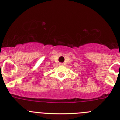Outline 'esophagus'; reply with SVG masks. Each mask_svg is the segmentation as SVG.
I'll list each match as a JSON object with an SVG mask.
<instances>
[{
    "instance_id": "1",
    "label": "esophagus",
    "mask_w": 120,
    "mask_h": 120,
    "mask_svg": "<svg viewBox=\"0 0 120 120\" xmlns=\"http://www.w3.org/2000/svg\"><path fill=\"white\" fill-rule=\"evenodd\" d=\"M59 65H63V64H62V63H59Z\"/></svg>"
}]
</instances>
